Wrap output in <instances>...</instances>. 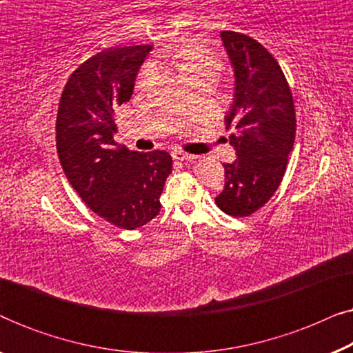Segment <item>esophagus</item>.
Wrapping results in <instances>:
<instances>
[{
  "mask_svg": "<svg viewBox=\"0 0 353 353\" xmlns=\"http://www.w3.org/2000/svg\"><path fill=\"white\" fill-rule=\"evenodd\" d=\"M172 156L175 161H181V162H190V161H194L197 159V156H192V154H188L185 151H181V149H175V151L172 152Z\"/></svg>",
  "mask_w": 353,
  "mask_h": 353,
  "instance_id": "esophagus-1",
  "label": "esophagus"
}]
</instances>
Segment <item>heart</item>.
<instances>
[{"label":"heart","instance_id":"heart-1","mask_svg":"<svg viewBox=\"0 0 353 353\" xmlns=\"http://www.w3.org/2000/svg\"><path fill=\"white\" fill-rule=\"evenodd\" d=\"M178 59H180V62H178V69H180L181 75L185 77L186 81L204 75L216 77L221 67L219 57H216L214 52L202 50V48H190V50H185L180 52ZM154 72H156V67L152 64L144 65L141 74L138 77V85L146 86L149 81L152 80Z\"/></svg>","mask_w":353,"mask_h":353}]
</instances>
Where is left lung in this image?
Masks as SVG:
<instances>
[{"label":"left lung","mask_w":353,"mask_h":353,"mask_svg":"<svg viewBox=\"0 0 353 353\" xmlns=\"http://www.w3.org/2000/svg\"><path fill=\"white\" fill-rule=\"evenodd\" d=\"M221 41L234 70V99L226 114L230 144L238 159L225 163V188L216 205L231 216H249L272 199L296 138V109L278 61L257 40L223 30Z\"/></svg>","instance_id":"left-lung-1"}]
</instances>
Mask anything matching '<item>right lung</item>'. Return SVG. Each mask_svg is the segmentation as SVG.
Returning <instances> with one entry per match:
<instances>
[{"label":"right lung","mask_w":353,"mask_h":353,"mask_svg":"<svg viewBox=\"0 0 353 353\" xmlns=\"http://www.w3.org/2000/svg\"><path fill=\"white\" fill-rule=\"evenodd\" d=\"M152 45L108 48L70 75L56 119V148L67 180L110 225L137 230L161 212L172 173L165 151L137 152L114 141L115 110L128 103Z\"/></svg>","instance_id":"1"}]
</instances>
